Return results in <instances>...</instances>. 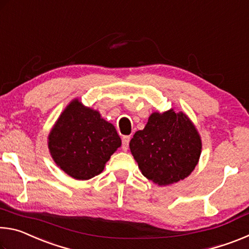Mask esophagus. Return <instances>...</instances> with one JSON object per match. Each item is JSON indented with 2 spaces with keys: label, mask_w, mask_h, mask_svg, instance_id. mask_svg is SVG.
Returning <instances> with one entry per match:
<instances>
[{
  "label": "esophagus",
  "mask_w": 249,
  "mask_h": 249,
  "mask_svg": "<svg viewBox=\"0 0 249 249\" xmlns=\"http://www.w3.org/2000/svg\"><path fill=\"white\" fill-rule=\"evenodd\" d=\"M129 141H130V136H123V138H122V149L124 151L128 149Z\"/></svg>",
  "instance_id": "esophagus-1"
}]
</instances>
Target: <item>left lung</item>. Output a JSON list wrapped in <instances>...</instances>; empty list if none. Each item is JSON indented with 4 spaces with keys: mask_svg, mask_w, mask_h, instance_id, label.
I'll use <instances>...</instances> for the list:
<instances>
[{
    "mask_svg": "<svg viewBox=\"0 0 249 249\" xmlns=\"http://www.w3.org/2000/svg\"><path fill=\"white\" fill-rule=\"evenodd\" d=\"M129 149L142 174L158 185H169L191 175L200 159L201 136L183 112H154L137 130Z\"/></svg>",
    "mask_w": 249,
    "mask_h": 249,
    "instance_id": "left-lung-1",
    "label": "left lung"
}]
</instances>
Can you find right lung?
Masks as SVG:
<instances>
[{
  "mask_svg": "<svg viewBox=\"0 0 249 249\" xmlns=\"http://www.w3.org/2000/svg\"><path fill=\"white\" fill-rule=\"evenodd\" d=\"M121 145L114 125L79 99L67 105L48 135L53 161L77 180H89L101 174Z\"/></svg>",
  "mask_w": 249,
  "mask_h": 249,
  "instance_id": "add662e5",
  "label": "right lung"
}]
</instances>
